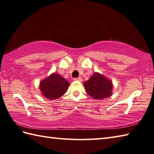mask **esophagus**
Wrapping results in <instances>:
<instances>
[{
	"label": "esophagus",
	"instance_id": "34e87169",
	"mask_svg": "<svg viewBox=\"0 0 154 154\" xmlns=\"http://www.w3.org/2000/svg\"><path fill=\"white\" fill-rule=\"evenodd\" d=\"M74 80L75 81H82L83 79H82V77H78V78H75Z\"/></svg>",
	"mask_w": 154,
	"mask_h": 154
}]
</instances>
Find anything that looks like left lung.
Returning a JSON list of instances; mask_svg holds the SVG:
<instances>
[{"instance_id":"obj_1","label":"left lung","mask_w":154,"mask_h":154,"mask_svg":"<svg viewBox=\"0 0 154 154\" xmlns=\"http://www.w3.org/2000/svg\"><path fill=\"white\" fill-rule=\"evenodd\" d=\"M83 85L87 94L94 99L101 100L112 94V82L98 73H94Z\"/></svg>"}]
</instances>
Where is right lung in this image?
<instances>
[{"label":"right lung","mask_w":154,"mask_h":154,"mask_svg":"<svg viewBox=\"0 0 154 154\" xmlns=\"http://www.w3.org/2000/svg\"><path fill=\"white\" fill-rule=\"evenodd\" d=\"M69 83L57 73L51 74L40 83V88L43 95L50 100L57 99L64 94Z\"/></svg>","instance_id":"obj_1"}]
</instances>
